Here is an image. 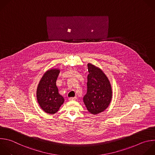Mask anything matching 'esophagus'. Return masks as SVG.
Instances as JSON below:
<instances>
[{
  "mask_svg": "<svg viewBox=\"0 0 155 155\" xmlns=\"http://www.w3.org/2000/svg\"><path fill=\"white\" fill-rule=\"evenodd\" d=\"M77 99V97H69V100H75Z\"/></svg>",
  "mask_w": 155,
  "mask_h": 155,
  "instance_id": "34e87169",
  "label": "esophagus"
}]
</instances>
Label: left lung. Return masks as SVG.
I'll return each instance as SVG.
<instances>
[{
	"label": "left lung",
	"instance_id": "8db88e82",
	"mask_svg": "<svg viewBox=\"0 0 155 155\" xmlns=\"http://www.w3.org/2000/svg\"><path fill=\"white\" fill-rule=\"evenodd\" d=\"M87 92L83 101L87 110L92 114L105 111L112 98L110 83L103 71L91 64H87Z\"/></svg>",
	"mask_w": 155,
	"mask_h": 155
}]
</instances>
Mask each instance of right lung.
Masks as SVG:
<instances>
[{"label":"right lung","mask_w":155,"mask_h":155,"mask_svg":"<svg viewBox=\"0 0 155 155\" xmlns=\"http://www.w3.org/2000/svg\"><path fill=\"white\" fill-rule=\"evenodd\" d=\"M60 73L59 69L47 71L42 77L37 89L36 97L38 104L45 113H56L64 103V98L58 93L56 81Z\"/></svg>","instance_id":"1"}]
</instances>
